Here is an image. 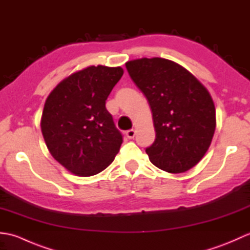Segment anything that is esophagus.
Wrapping results in <instances>:
<instances>
[{
    "instance_id": "1",
    "label": "esophagus",
    "mask_w": 250,
    "mask_h": 250,
    "mask_svg": "<svg viewBox=\"0 0 250 250\" xmlns=\"http://www.w3.org/2000/svg\"><path fill=\"white\" fill-rule=\"evenodd\" d=\"M125 135H126V137H128L129 140H132V139H134V136H135V130H133V129H131V130H129V131H126V133H125Z\"/></svg>"
}]
</instances>
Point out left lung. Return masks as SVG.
Wrapping results in <instances>:
<instances>
[{
    "label": "left lung",
    "instance_id": "8db88e82",
    "mask_svg": "<svg viewBox=\"0 0 250 250\" xmlns=\"http://www.w3.org/2000/svg\"><path fill=\"white\" fill-rule=\"evenodd\" d=\"M125 67L151 109L156 140L146 149L149 160L168 173L192 168L209 148L216 129L208 90L184 66L163 58L131 60Z\"/></svg>",
    "mask_w": 250,
    "mask_h": 250
}]
</instances>
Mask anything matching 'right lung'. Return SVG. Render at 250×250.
Here are the masks:
<instances>
[{
    "label": "right lung",
    "mask_w": 250,
    "mask_h": 250,
    "mask_svg": "<svg viewBox=\"0 0 250 250\" xmlns=\"http://www.w3.org/2000/svg\"><path fill=\"white\" fill-rule=\"evenodd\" d=\"M124 68L90 65L57 84L44 105L41 129L50 155L76 176L102 172L114 161L122 136L105 107Z\"/></svg>",
    "instance_id": "1"
}]
</instances>
